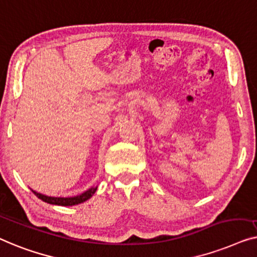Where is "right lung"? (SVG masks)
Listing matches in <instances>:
<instances>
[{"instance_id": "right-lung-1", "label": "right lung", "mask_w": 257, "mask_h": 257, "mask_svg": "<svg viewBox=\"0 0 257 257\" xmlns=\"http://www.w3.org/2000/svg\"><path fill=\"white\" fill-rule=\"evenodd\" d=\"M97 189V186L95 187H91V189H88L87 191H85L84 193L79 194V196H75V197H68V198H61V197H49V196H45V194H42V193H38L36 192V191H32V192L35 193L36 197H38L39 199H42L43 201L48 202V204H51V205H58V206H73V205H78V204H81V202H84L86 200H88L89 198H91L94 193H95V191Z\"/></svg>"}]
</instances>
